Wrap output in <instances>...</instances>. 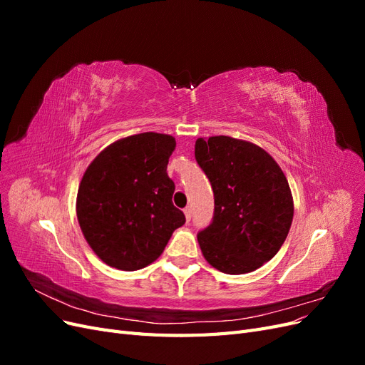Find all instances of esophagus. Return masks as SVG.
Listing matches in <instances>:
<instances>
[{
    "mask_svg": "<svg viewBox=\"0 0 365 365\" xmlns=\"http://www.w3.org/2000/svg\"><path fill=\"white\" fill-rule=\"evenodd\" d=\"M184 215H185V220H187V222H190V219H192V210H190V208H185V210H184Z\"/></svg>",
    "mask_w": 365,
    "mask_h": 365,
    "instance_id": "esophagus-1",
    "label": "esophagus"
}]
</instances>
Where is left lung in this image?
Wrapping results in <instances>:
<instances>
[{
	"mask_svg": "<svg viewBox=\"0 0 365 365\" xmlns=\"http://www.w3.org/2000/svg\"><path fill=\"white\" fill-rule=\"evenodd\" d=\"M195 158L212 182L213 220L197 233L213 268L247 274L282 248L294 217L288 180L269 153L227 135L197 138Z\"/></svg>",
	"mask_w": 365,
	"mask_h": 365,
	"instance_id": "obj_1",
	"label": "left lung"
}]
</instances>
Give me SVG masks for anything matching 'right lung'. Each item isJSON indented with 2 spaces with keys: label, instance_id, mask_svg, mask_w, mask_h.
Masks as SVG:
<instances>
[{
  "label": "right lung",
  "instance_id": "add662e5",
  "mask_svg": "<svg viewBox=\"0 0 365 365\" xmlns=\"http://www.w3.org/2000/svg\"><path fill=\"white\" fill-rule=\"evenodd\" d=\"M175 146L172 135L143 132L111 143L86 168L77 190V220L88 245L109 267H148L184 225L165 172Z\"/></svg>",
  "mask_w": 365,
  "mask_h": 365
}]
</instances>
